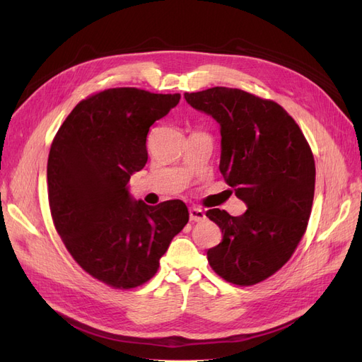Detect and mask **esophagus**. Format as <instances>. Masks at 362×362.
Here are the masks:
<instances>
[{"label": "esophagus", "instance_id": "esophagus-1", "mask_svg": "<svg viewBox=\"0 0 362 362\" xmlns=\"http://www.w3.org/2000/svg\"><path fill=\"white\" fill-rule=\"evenodd\" d=\"M189 214H190V221H192V222H202L204 218H205L204 210H201V208H196V206H192V208H190Z\"/></svg>", "mask_w": 362, "mask_h": 362}]
</instances>
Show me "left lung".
Here are the masks:
<instances>
[{
    "instance_id": "1",
    "label": "left lung",
    "mask_w": 362,
    "mask_h": 362,
    "mask_svg": "<svg viewBox=\"0 0 362 362\" xmlns=\"http://www.w3.org/2000/svg\"><path fill=\"white\" fill-rule=\"evenodd\" d=\"M184 98L218 124V169L247 206L242 216L206 211L223 234L208 249V262L228 282L254 286L286 264L305 234L314 199L313 152L299 125L276 103L228 87Z\"/></svg>"
}]
</instances>
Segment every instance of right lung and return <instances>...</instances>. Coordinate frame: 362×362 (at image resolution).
I'll list each match as a JSON object with an SVG mask.
<instances>
[{"label": "right lung", "mask_w": 362, "mask_h": 362, "mask_svg": "<svg viewBox=\"0 0 362 362\" xmlns=\"http://www.w3.org/2000/svg\"><path fill=\"white\" fill-rule=\"evenodd\" d=\"M180 98L108 89L76 104L54 137L47 168L54 225L74 259L107 286L134 288L149 281L189 222L182 201L151 206L128 187L148 161L149 127Z\"/></svg>", "instance_id": "right-lung-1"}]
</instances>
